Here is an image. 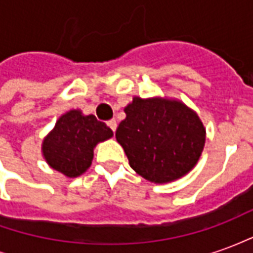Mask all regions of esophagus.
<instances>
[{
    "label": "esophagus",
    "instance_id": "esophagus-1",
    "mask_svg": "<svg viewBox=\"0 0 253 253\" xmlns=\"http://www.w3.org/2000/svg\"><path fill=\"white\" fill-rule=\"evenodd\" d=\"M107 125H108V127H110L112 131H114V132L116 131V127H118V123H116L115 119H111V121H108V122H107Z\"/></svg>",
    "mask_w": 253,
    "mask_h": 253
}]
</instances>
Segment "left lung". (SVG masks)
<instances>
[{
	"label": "left lung",
	"mask_w": 253,
	"mask_h": 253,
	"mask_svg": "<svg viewBox=\"0 0 253 253\" xmlns=\"http://www.w3.org/2000/svg\"><path fill=\"white\" fill-rule=\"evenodd\" d=\"M116 128L130 167L153 183L190 172L205 146V128L195 112L175 100L134 97Z\"/></svg>",
	"instance_id": "left-lung-1"
}]
</instances>
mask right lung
<instances>
[{"label":"right lung","instance_id":"obj_1","mask_svg":"<svg viewBox=\"0 0 253 253\" xmlns=\"http://www.w3.org/2000/svg\"><path fill=\"white\" fill-rule=\"evenodd\" d=\"M112 137V130L94 115L73 110L59 118L46 139L43 154L48 165L67 177H77L93 160V148Z\"/></svg>","mask_w":253,"mask_h":253}]
</instances>
